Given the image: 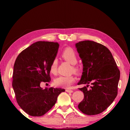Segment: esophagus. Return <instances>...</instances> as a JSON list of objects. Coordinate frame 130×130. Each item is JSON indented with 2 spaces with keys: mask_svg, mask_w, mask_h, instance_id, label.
Returning a JSON list of instances; mask_svg holds the SVG:
<instances>
[{
  "mask_svg": "<svg viewBox=\"0 0 130 130\" xmlns=\"http://www.w3.org/2000/svg\"><path fill=\"white\" fill-rule=\"evenodd\" d=\"M65 91L66 92H68V93H72V92H73V91H72V90H70V89H66Z\"/></svg>",
  "mask_w": 130,
  "mask_h": 130,
  "instance_id": "esophagus-1",
  "label": "esophagus"
}]
</instances>
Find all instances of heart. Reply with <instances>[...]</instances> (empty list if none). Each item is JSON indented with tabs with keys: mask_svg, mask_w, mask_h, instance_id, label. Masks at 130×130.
<instances>
[{
	"mask_svg": "<svg viewBox=\"0 0 130 130\" xmlns=\"http://www.w3.org/2000/svg\"><path fill=\"white\" fill-rule=\"evenodd\" d=\"M63 60L70 63L72 66V70L76 73H78L80 72V69H78L76 65L77 62V57L76 54L73 49L70 47H67L63 50L62 54H61ZM50 72L52 74H56L57 72V61L54 60L52 61V62L50 67ZM76 81V78L74 76H60L56 78L54 80V84L56 86L65 88H69L71 85L74 84Z\"/></svg>",
	"mask_w": 130,
	"mask_h": 130,
	"instance_id": "b5f03b06",
	"label": "heart"
}]
</instances>
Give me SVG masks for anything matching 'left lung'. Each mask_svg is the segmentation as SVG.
I'll return each mask as SVG.
<instances>
[{
    "mask_svg": "<svg viewBox=\"0 0 130 130\" xmlns=\"http://www.w3.org/2000/svg\"><path fill=\"white\" fill-rule=\"evenodd\" d=\"M76 47L83 65L78 85L87 84L78 89L83 92L84 98L78 108L88 115L99 114L112 103L117 96L120 70L111 52L102 44L84 41L76 43ZM89 83L92 86L88 90Z\"/></svg>",
    "mask_w": 130,
    "mask_h": 130,
    "instance_id": "obj_1",
    "label": "left lung"
}]
</instances>
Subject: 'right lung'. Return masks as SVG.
<instances>
[{
	"instance_id": "1",
	"label": "right lung",
	"mask_w": 130,
	"mask_h": 130,
	"mask_svg": "<svg viewBox=\"0 0 130 130\" xmlns=\"http://www.w3.org/2000/svg\"><path fill=\"white\" fill-rule=\"evenodd\" d=\"M58 48L57 42L38 41L23 50L15 60L12 87L18 104L30 116L43 115L56 104L59 94L65 91L40 87L42 82L51 80L50 67Z\"/></svg>"
}]
</instances>
